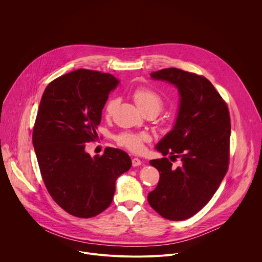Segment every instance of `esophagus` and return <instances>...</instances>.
Masks as SVG:
<instances>
[{
	"instance_id": "1",
	"label": "esophagus",
	"mask_w": 262,
	"mask_h": 262,
	"mask_svg": "<svg viewBox=\"0 0 262 262\" xmlns=\"http://www.w3.org/2000/svg\"><path fill=\"white\" fill-rule=\"evenodd\" d=\"M142 164V162L138 159V158H134L133 160H132V165L134 166V167H138V166H140Z\"/></svg>"
}]
</instances>
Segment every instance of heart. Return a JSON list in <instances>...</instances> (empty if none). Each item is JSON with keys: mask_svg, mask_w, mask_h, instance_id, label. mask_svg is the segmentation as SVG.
<instances>
[{"mask_svg": "<svg viewBox=\"0 0 262 262\" xmlns=\"http://www.w3.org/2000/svg\"><path fill=\"white\" fill-rule=\"evenodd\" d=\"M134 99L138 106L144 112H154L157 115L164 107L163 97L156 92L155 90L147 87H138L133 93ZM118 103V99L112 97L110 98L104 105V114L106 117H110ZM117 143L126 148L127 150L138 154L144 149V144L150 141V136L146 133H128L123 132L115 137Z\"/></svg>", "mask_w": 262, "mask_h": 262, "instance_id": "heart-1", "label": "heart"}]
</instances>
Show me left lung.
Here are the masks:
<instances>
[{
    "label": "left lung",
    "mask_w": 262,
    "mask_h": 262,
    "mask_svg": "<svg viewBox=\"0 0 262 262\" xmlns=\"http://www.w3.org/2000/svg\"><path fill=\"white\" fill-rule=\"evenodd\" d=\"M151 78L178 88L179 113L173 129L157 145L165 158L151 160L160 172L148 203L163 217L182 221L196 214L212 198L228 171L230 115L226 101L200 74L178 68L151 72ZM179 158L177 168L165 158Z\"/></svg>",
    "instance_id": "left-lung-1"
}]
</instances>
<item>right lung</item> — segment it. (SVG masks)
Here are the masks:
<instances>
[{
  "mask_svg": "<svg viewBox=\"0 0 262 262\" xmlns=\"http://www.w3.org/2000/svg\"><path fill=\"white\" fill-rule=\"evenodd\" d=\"M117 84L111 73L78 69L52 81L40 100L32 135L37 162L51 197L73 216L106 209L116 179L132 167L121 149L106 147L94 158L85 151L98 139L101 111Z\"/></svg>",
  "mask_w": 262,
  "mask_h": 262,
  "instance_id": "obj_1",
  "label": "right lung"
}]
</instances>
